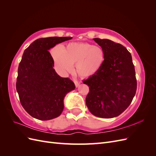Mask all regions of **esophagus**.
<instances>
[{
  "instance_id": "34e87169",
  "label": "esophagus",
  "mask_w": 156,
  "mask_h": 156,
  "mask_svg": "<svg viewBox=\"0 0 156 156\" xmlns=\"http://www.w3.org/2000/svg\"><path fill=\"white\" fill-rule=\"evenodd\" d=\"M74 83H75V87H78L80 85V84H81V83H80L78 81H76V80H75Z\"/></svg>"
}]
</instances>
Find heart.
<instances>
[{
	"label": "heart",
	"mask_w": 156,
	"mask_h": 156,
	"mask_svg": "<svg viewBox=\"0 0 156 156\" xmlns=\"http://www.w3.org/2000/svg\"><path fill=\"white\" fill-rule=\"evenodd\" d=\"M56 70L61 73L70 72L72 66L80 77L87 78L96 75L105 61L102 48L87 42L70 43L62 49L55 46L51 51Z\"/></svg>",
	"instance_id": "b5f03b06"
}]
</instances>
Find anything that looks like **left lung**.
Returning <instances> with one entry per match:
<instances>
[{"instance_id":"left-lung-1","label":"left lung","mask_w":156,"mask_h":156,"mask_svg":"<svg viewBox=\"0 0 156 156\" xmlns=\"http://www.w3.org/2000/svg\"><path fill=\"white\" fill-rule=\"evenodd\" d=\"M105 52L101 69L83 81L89 87L86 104L94 116L111 119L129 107L135 95L136 79L131 53L122 45L107 39H93Z\"/></svg>"}]
</instances>
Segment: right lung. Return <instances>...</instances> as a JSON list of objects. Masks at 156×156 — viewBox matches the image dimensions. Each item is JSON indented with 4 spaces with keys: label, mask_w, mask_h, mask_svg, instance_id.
<instances>
[{
    "label": "right lung",
    "mask_w": 156,
    "mask_h": 156,
    "mask_svg": "<svg viewBox=\"0 0 156 156\" xmlns=\"http://www.w3.org/2000/svg\"><path fill=\"white\" fill-rule=\"evenodd\" d=\"M72 37H49L33 41L23 53L18 67L16 90L21 104L32 117L49 120L59 116L65 96L75 88L69 78L56 73L49 50Z\"/></svg>",
    "instance_id": "1"
}]
</instances>
